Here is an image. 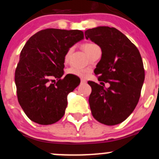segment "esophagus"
Instances as JSON below:
<instances>
[{"mask_svg":"<svg viewBox=\"0 0 159 159\" xmlns=\"http://www.w3.org/2000/svg\"><path fill=\"white\" fill-rule=\"evenodd\" d=\"M85 83H86V80H84V79H81V84H85Z\"/></svg>","mask_w":159,"mask_h":159,"instance_id":"esophagus-1","label":"esophagus"}]
</instances>
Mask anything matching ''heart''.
Segmentation results:
<instances>
[{
    "mask_svg": "<svg viewBox=\"0 0 159 159\" xmlns=\"http://www.w3.org/2000/svg\"><path fill=\"white\" fill-rule=\"evenodd\" d=\"M97 47V45L93 43H86L83 45V49L84 51L86 52V54H89L94 48ZM72 51H73V48H70V49L67 51L66 54L65 55V62H67L69 60V58H70V55H71ZM67 73L68 74H71V75H74V76H80V77H82V76H85V73H86V70H83V69H80V68H76V67H71V68L68 69L67 70Z\"/></svg>",
    "mask_w": 159,
    "mask_h": 159,
    "instance_id": "1",
    "label": "heart"
}]
</instances>
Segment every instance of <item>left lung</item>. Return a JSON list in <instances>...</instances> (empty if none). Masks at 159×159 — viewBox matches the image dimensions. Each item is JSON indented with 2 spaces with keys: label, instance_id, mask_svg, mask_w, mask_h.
Returning <instances> with one entry per match:
<instances>
[{
  "label": "left lung",
  "instance_id": "1",
  "mask_svg": "<svg viewBox=\"0 0 159 159\" xmlns=\"http://www.w3.org/2000/svg\"><path fill=\"white\" fill-rule=\"evenodd\" d=\"M86 39L100 47L102 56L94 70L99 81L109 83L108 88L89 81L92 88L89 103L92 115L106 125L126 120L139 100L144 80L141 54L126 35L115 28L99 26L85 31Z\"/></svg>",
  "mask_w": 159,
  "mask_h": 159
}]
</instances>
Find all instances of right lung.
Masks as SVG:
<instances>
[{
	"mask_svg": "<svg viewBox=\"0 0 159 159\" xmlns=\"http://www.w3.org/2000/svg\"><path fill=\"white\" fill-rule=\"evenodd\" d=\"M83 39L80 30L47 28L27 41L20 53L15 80L19 104L31 120L48 125L63 117L67 96L80 83L79 78L73 76L61 79L64 58L67 51ZM53 78L58 81L50 84Z\"/></svg>",
	"mask_w": 159,
	"mask_h": 159,
	"instance_id": "add662e5",
	"label": "right lung"
}]
</instances>
